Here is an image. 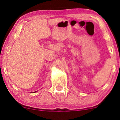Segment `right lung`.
<instances>
[{
  "label": "right lung",
  "instance_id": "obj_1",
  "mask_svg": "<svg viewBox=\"0 0 120 120\" xmlns=\"http://www.w3.org/2000/svg\"><path fill=\"white\" fill-rule=\"evenodd\" d=\"M36 92V91H35Z\"/></svg>",
  "mask_w": 120,
  "mask_h": 120
}]
</instances>
